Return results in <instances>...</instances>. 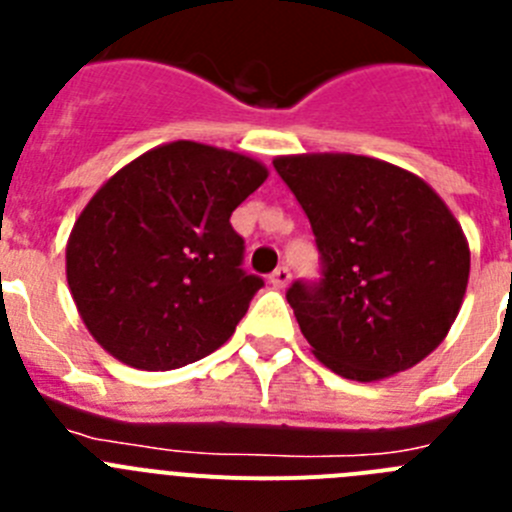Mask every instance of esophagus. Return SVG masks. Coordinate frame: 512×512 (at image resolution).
I'll list each match as a JSON object with an SVG mask.
<instances>
[{
  "mask_svg": "<svg viewBox=\"0 0 512 512\" xmlns=\"http://www.w3.org/2000/svg\"><path fill=\"white\" fill-rule=\"evenodd\" d=\"M269 282L274 284V287H277V289L287 287V284H289V269H287V266H279V269L274 271V274H271V277H269Z\"/></svg>",
  "mask_w": 512,
  "mask_h": 512,
  "instance_id": "1",
  "label": "esophagus"
}]
</instances>
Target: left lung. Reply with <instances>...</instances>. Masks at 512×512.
Segmentation results:
<instances>
[{
  "label": "left lung",
  "mask_w": 512,
  "mask_h": 512,
  "mask_svg": "<svg viewBox=\"0 0 512 512\" xmlns=\"http://www.w3.org/2000/svg\"><path fill=\"white\" fill-rule=\"evenodd\" d=\"M323 253L318 287L292 284L312 354L338 377L379 382L433 354L469 282V241L418 174L356 153L274 158Z\"/></svg>",
  "instance_id": "left-lung-1"
}]
</instances>
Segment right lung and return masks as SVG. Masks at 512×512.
Returning a JSON list of instances; mask_svg holds the SVG:
<instances>
[{
    "label": "right lung",
    "instance_id": "add662e5",
    "mask_svg": "<svg viewBox=\"0 0 512 512\" xmlns=\"http://www.w3.org/2000/svg\"><path fill=\"white\" fill-rule=\"evenodd\" d=\"M266 176L246 153L174 140L94 192L66 243V282L107 354L169 372L233 336L264 282L241 269L230 215Z\"/></svg>",
    "mask_w": 512,
    "mask_h": 512
}]
</instances>
